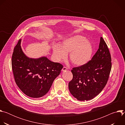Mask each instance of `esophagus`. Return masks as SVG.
Masks as SVG:
<instances>
[{
    "mask_svg": "<svg viewBox=\"0 0 125 125\" xmlns=\"http://www.w3.org/2000/svg\"><path fill=\"white\" fill-rule=\"evenodd\" d=\"M67 70V68L66 67H65V66H64V67H63L62 69V71H66V70Z\"/></svg>",
    "mask_w": 125,
    "mask_h": 125,
    "instance_id": "1",
    "label": "esophagus"
}]
</instances>
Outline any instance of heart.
<instances>
[{"label": "heart", "instance_id": "heart-1", "mask_svg": "<svg viewBox=\"0 0 125 125\" xmlns=\"http://www.w3.org/2000/svg\"><path fill=\"white\" fill-rule=\"evenodd\" d=\"M53 55L55 59L60 61L67 57L70 53L69 58L73 64L82 66L90 60L93 46L91 42L80 35H76L65 40L61 47L55 46L53 48Z\"/></svg>", "mask_w": 125, "mask_h": 125}]
</instances>
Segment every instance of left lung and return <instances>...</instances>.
Segmentation results:
<instances>
[{
	"instance_id": "1",
	"label": "left lung",
	"mask_w": 125,
	"mask_h": 125,
	"mask_svg": "<svg viewBox=\"0 0 125 125\" xmlns=\"http://www.w3.org/2000/svg\"><path fill=\"white\" fill-rule=\"evenodd\" d=\"M112 67L109 48L101 37L99 48L85 64L71 70L73 79L69 83L72 95L81 101L91 100L97 95L108 82Z\"/></svg>"
}]
</instances>
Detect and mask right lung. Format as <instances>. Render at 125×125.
<instances>
[{"mask_svg": "<svg viewBox=\"0 0 125 125\" xmlns=\"http://www.w3.org/2000/svg\"><path fill=\"white\" fill-rule=\"evenodd\" d=\"M21 40L14 47L12 68L16 83L26 95L37 98L45 95L63 66L45 57L39 59L27 57L22 51Z\"/></svg>", "mask_w": 125, "mask_h": 125, "instance_id": "obj_1", "label": "right lung"}]
</instances>
